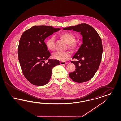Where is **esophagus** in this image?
<instances>
[{"instance_id": "esophagus-1", "label": "esophagus", "mask_w": 121, "mask_h": 121, "mask_svg": "<svg viewBox=\"0 0 121 121\" xmlns=\"http://www.w3.org/2000/svg\"><path fill=\"white\" fill-rule=\"evenodd\" d=\"M60 64L61 65H65L66 64V62H63V61H62V62H60Z\"/></svg>"}]
</instances>
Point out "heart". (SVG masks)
I'll list each match as a JSON object with an SVG mask.
<instances>
[{"instance_id": "1", "label": "heart", "mask_w": 121, "mask_h": 121, "mask_svg": "<svg viewBox=\"0 0 121 121\" xmlns=\"http://www.w3.org/2000/svg\"><path fill=\"white\" fill-rule=\"evenodd\" d=\"M58 37L67 43L68 48L71 49H74L76 47L75 38L72 34L69 32H64L58 35ZM55 39L53 36L49 37L45 41V45L47 48L50 51H53L54 49ZM71 57V53L67 51L64 52H55L52 55V58L59 61H64Z\"/></svg>"}]
</instances>
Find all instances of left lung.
Here are the masks:
<instances>
[{"instance_id":"obj_1","label":"left lung","mask_w":121,"mask_h":121,"mask_svg":"<svg viewBox=\"0 0 121 121\" xmlns=\"http://www.w3.org/2000/svg\"><path fill=\"white\" fill-rule=\"evenodd\" d=\"M63 29L80 32L82 36L83 43L73 58L77 61H71L75 64L76 69L69 73L70 78L78 83L90 80L98 71L102 60L103 48L100 36L95 29L86 23Z\"/></svg>"}]
</instances>
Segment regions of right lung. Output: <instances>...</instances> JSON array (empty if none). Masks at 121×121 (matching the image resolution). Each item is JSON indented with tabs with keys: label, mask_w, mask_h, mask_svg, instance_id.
Here are the masks:
<instances>
[{
	"label": "right lung",
	"mask_w": 121,
	"mask_h": 121,
	"mask_svg": "<svg viewBox=\"0 0 121 121\" xmlns=\"http://www.w3.org/2000/svg\"><path fill=\"white\" fill-rule=\"evenodd\" d=\"M59 30L50 26H34L21 35L17 50L18 60L23 75L33 85L40 86L48 83L52 68L60 64L58 60L48 59L51 54L44 42L47 37Z\"/></svg>",
	"instance_id": "right-lung-1"
}]
</instances>
